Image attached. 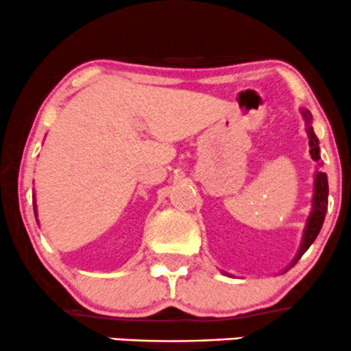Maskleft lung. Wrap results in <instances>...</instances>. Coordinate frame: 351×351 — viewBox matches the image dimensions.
Instances as JSON below:
<instances>
[{
    "instance_id": "left-lung-1",
    "label": "left lung",
    "mask_w": 351,
    "mask_h": 351,
    "mask_svg": "<svg viewBox=\"0 0 351 351\" xmlns=\"http://www.w3.org/2000/svg\"><path fill=\"white\" fill-rule=\"evenodd\" d=\"M303 118L306 123V134H308V143H310V155L311 160L317 161L318 167H322L319 163V146H318V138L313 132V126H311V113L308 110H302ZM326 208H328V178H326V173L317 171L315 175V190H313V208H311L310 217L306 219L305 232H303V240L300 245L298 253H296L295 260L291 261V267L303 256V253L310 248L311 243L315 241V238L318 237L319 230H322L323 221H325ZM287 271V269H285Z\"/></svg>"
}]
</instances>
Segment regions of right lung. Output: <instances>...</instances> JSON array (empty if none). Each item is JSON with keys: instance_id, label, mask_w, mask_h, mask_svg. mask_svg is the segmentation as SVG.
<instances>
[{"instance_id": "1", "label": "right lung", "mask_w": 351, "mask_h": 351, "mask_svg": "<svg viewBox=\"0 0 351 351\" xmlns=\"http://www.w3.org/2000/svg\"><path fill=\"white\" fill-rule=\"evenodd\" d=\"M33 198H34V196H33ZM34 208H36V205H34ZM34 215H36V211H34Z\"/></svg>"}]
</instances>
